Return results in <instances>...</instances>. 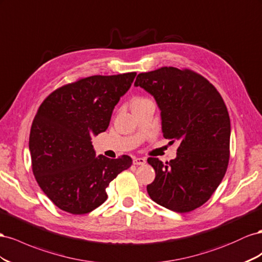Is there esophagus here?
<instances>
[{"instance_id":"34e87169","label":"esophagus","mask_w":262,"mask_h":262,"mask_svg":"<svg viewBox=\"0 0 262 262\" xmlns=\"http://www.w3.org/2000/svg\"><path fill=\"white\" fill-rule=\"evenodd\" d=\"M133 163L134 164H137V166H143V164L146 163V159L145 158H138V157H135V158L133 159Z\"/></svg>"}]
</instances>
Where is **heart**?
<instances>
[{
	"label": "heart",
	"mask_w": 262,
	"mask_h": 262,
	"mask_svg": "<svg viewBox=\"0 0 262 262\" xmlns=\"http://www.w3.org/2000/svg\"><path fill=\"white\" fill-rule=\"evenodd\" d=\"M145 101H148V100H147V99H144V98H136L135 100L133 101L132 105H135V104H140V103H143V102H145Z\"/></svg>",
	"instance_id": "b5f03b06"
}]
</instances>
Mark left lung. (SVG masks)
<instances>
[{"mask_svg":"<svg viewBox=\"0 0 262 262\" xmlns=\"http://www.w3.org/2000/svg\"><path fill=\"white\" fill-rule=\"evenodd\" d=\"M135 86L158 104L163 137L180 141L177 158L166 164L148 158L156 171L147 185L149 196L178 213L195 210L212 196L227 170L230 119L225 103L212 83L189 69L163 67L139 73Z\"/></svg>","mask_w":262,"mask_h":262,"instance_id":"left-lung-1","label":"left lung"}]
</instances>
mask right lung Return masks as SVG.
<instances>
[{"instance_id":"right-lung-1","label":"right lung","mask_w":262,"mask_h":262,"mask_svg":"<svg viewBox=\"0 0 262 262\" xmlns=\"http://www.w3.org/2000/svg\"><path fill=\"white\" fill-rule=\"evenodd\" d=\"M136 72L92 76L49 94L34 118L29 151L36 181L52 203L74 215L95 210L107 199L105 189L128 169L129 156L96 157L92 137L105 132L119 99Z\"/></svg>"}]
</instances>
